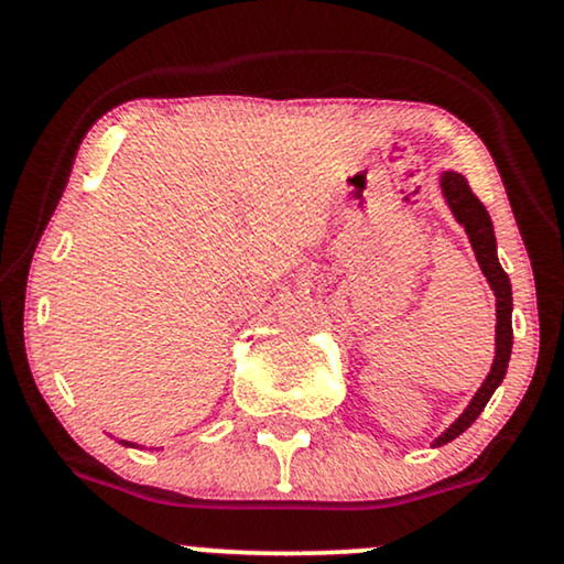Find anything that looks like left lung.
Wrapping results in <instances>:
<instances>
[{"instance_id":"left-lung-1","label":"left lung","mask_w":564,"mask_h":564,"mask_svg":"<svg viewBox=\"0 0 564 564\" xmlns=\"http://www.w3.org/2000/svg\"><path fill=\"white\" fill-rule=\"evenodd\" d=\"M440 187H443L445 204H448V209L453 212V217H456V223L467 230L471 251H475L477 257V264H480L482 275L488 278L490 289H494L496 294V358L480 390L475 392V398H471L469 405L464 408L462 416H458L456 422H453L448 430L435 440V448L437 445H445L451 443V440H456L462 432H467L469 426L475 424V419L480 416L482 408L488 405L490 394L496 392V387L501 384L503 377H507L509 358H511V283H509V275L503 273L501 262H498L494 223H490V215L485 212L480 198L469 191V183L458 172L448 170L440 174Z\"/></svg>"}]
</instances>
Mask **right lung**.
Here are the masks:
<instances>
[{
    "instance_id": "obj_1",
    "label": "right lung",
    "mask_w": 564,
    "mask_h": 564,
    "mask_svg": "<svg viewBox=\"0 0 564 564\" xmlns=\"http://www.w3.org/2000/svg\"><path fill=\"white\" fill-rule=\"evenodd\" d=\"M119 443H121V445H132V448H134V443H127V440H119Z\"/></svg>"
}]
</instances>
